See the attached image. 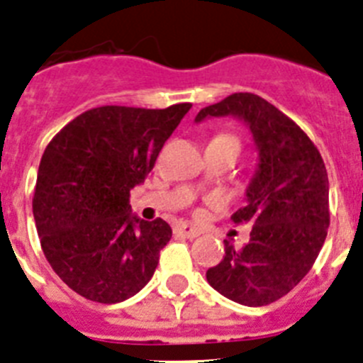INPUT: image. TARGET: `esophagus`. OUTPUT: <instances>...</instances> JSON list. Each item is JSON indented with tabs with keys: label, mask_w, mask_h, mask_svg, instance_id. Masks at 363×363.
Masks as SVG:
<instances>
[{
	"label": "esophagus",
	"mask_w": 363,
	"mask_h": 363,
	"mask_svg": "<svg viewBox=\"0 0 363 363\" xmlns=\"http://www.w3.org/2000/svg\"><path fill=\"white\" fill-rule=\"evenodd\" d=\"M175 233L182 235V237L186 238H195L201 235V230H199V228L189 226V224H179V226L175 228Z\"/></svg>",
	"instance_id": "esophagus-1"
}]
</instances>
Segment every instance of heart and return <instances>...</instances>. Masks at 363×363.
I'll use <instances>...</instances> for the list:
<instances>
[{
  "label": "heart",
  "mask_w": 363,
  "mask_h": 363,
  "mask_svg": "<svg viewBox=\"0 0 363 363\" xmlns=\"http://www.w3.org/2000/svg\"><path fill=\"white\" fill-rule=\"evenodd\" d=\"M217 137H228V139H233L235 143H238V139L235 135H231V133H220V135H217Z\"/></svg>",
  "instance_id": "heart-1"
}]
</instances>
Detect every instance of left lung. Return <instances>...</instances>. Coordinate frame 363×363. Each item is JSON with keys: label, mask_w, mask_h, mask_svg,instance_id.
I'll return each mask as SVG.
<instances>
[{"label": "left lung", "mask_w": 363, "mask_h": 363, "mask_svg": "<svg viewBox=\"0 0 363 363\" xmlns=\"http://www.w3.org/2000/svg\"><path fill=\"white\" fill-rule=\"evenodd\" d=\"M242 117L259 146V172L247 188V204L231 215L251 224L250 242H224L220 264L206 279L220 295L242 306H267L308 275L329 228V181L324 159L295 121L260 96L231 94L210 104L195 121Z\"/></svg>", "instance_id": "obj_1"}]
</instances>
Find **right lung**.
I'll return each mask as SVG.
<instances>
[{
  "label": "right lung",
  "instance_id": "right-lung-1",
  "mask_svg": "<svg viewBox=\"0 0 363 363\" xmlns=\"http://www.w3.org/2000/svg\"><path fill=\"white\" fill-rule=\"evenodd\" d=\"M189 108L99 106L45 148L32 199L35 228L48 264L77 295L117 303L153 277L172 228L133 217L130 189L145 182Z\"/></svg>",
  "mask_w": 363,
  "mask_h": 363
}]
</instances>
